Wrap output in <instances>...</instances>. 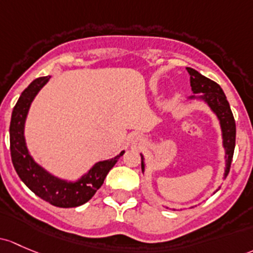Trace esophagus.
Instances as JSON below:
<instances>
[{
  "mask_svg": "<svg viewBox=\"0 0 253 253\" xmlns=\"http://www.w3.org/2000/svg\"><path fill=\"white\" fill-rule=\"evenodd\" d=\"M137 140H139V138H137V137H135V142H137Z\"/></svg>",
  "mask_w": 253,
  "mask_h": 253,
  "instance_id": "1",
  "label": "esophagus"
}]
</instances>
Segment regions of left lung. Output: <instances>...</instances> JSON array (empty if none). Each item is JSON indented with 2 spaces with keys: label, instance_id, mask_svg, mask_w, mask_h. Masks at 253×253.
<instances>
[{
  "label": "left lung",
  "instance_id": "1",
  "mask_svg": "<svg viewBox=\"0 0 253 253\" xmlns=\"http://www.w3.org/2000/svg\"><path fill=\"white\" fill-rule=\"evenodd\" d=\"M187 71L190 75V86L194 93H204L200 98L210 105V108L216 113L220 121V127L223 132V145L225 148V156H227V169L224 175L227 177L229 173L230 165H232L234 149H235V120H234L232 109L228 103L224 92L220 86L206 76L201 75L196 70L187 68ZM191 98H194V95ZM142 169H144V164L142 161Z\"/></svg>",
  "mask_w": 253,
  "mask_h": 253
}]
</instances>
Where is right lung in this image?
I'll list each match as a JSON object with an SVG mask.
<instances>
[{
    "mask_svg": "<svg viewBox=\"0 0 253 253\" xmlns=\"http://www.w3.org/2000/svg\"><path fill=\"white\" fill-rule=\"evenodd\" d=\"M49 79L50 76H43L34 80L21 93L13 109L9 125L10 158L13 166L24 184L39 198L57 207H78L87 203L94 195L95 191L102 187L106 174L124 155L125 151H121L111 160L95 164L88 173L75 183L58 179L40 167L29 155L26 149L24 139V124L31 102Z\"/></svg>",
    "mask_w": 253,
    "mask_h": 253,
    "instance_id": "obj_1",
    "label": "right lung"
}]
</instances>
